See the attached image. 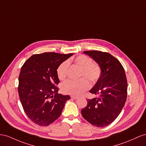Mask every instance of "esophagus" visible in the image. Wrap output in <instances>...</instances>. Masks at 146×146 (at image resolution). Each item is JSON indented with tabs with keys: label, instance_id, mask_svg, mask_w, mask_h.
I'll list each match as a JSON object with an SVG mask.
<instances>
[{
	"label": "esophagus",
	"instance_id": "esophagus-1",
	"mask_svg": "<svg viewBox=\"0 0 146 146\" xmlns=\"http://www.w3.org/2000/svg\"><path fill=\"white\" fill-rule=\"evenodd\" d=\"M71 98H73V99H74V100H76V99H78L79 97H77V96H71Z\"/></svg>",
	"mask_w": 146,
	"mask_h": 146
}]
</instances>
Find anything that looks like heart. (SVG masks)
Wrapping results in <instances>:
<instances>
[{
    "label": "heart",
    "instance_id": "obj_1",
    "mask_svg": "<svg viewBox=\"0 0 146 146\" xmlns=\"http://www.w3.org/2000/svg\"><path fill=\"white\" fill-rule=\"evenodd\" d=\"M77 65L81 68V77L83 78L78 81H67L62 86V91L65 94L79 95L88 89L90 87L88 80L92 82H96L101 75V68L100 66L93 62L92 59L85 55H80L74 59ZM69 64L64 61L58 66L57 70V76L60 80H64L67 76Z\"/></svg>",
    "mask_w": 146,
    "mask_h": 146
}]
</instances>
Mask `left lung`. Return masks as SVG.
<instances>
[{
    "mask_svg": "<svg viewBox=\"0 0 146 146\" xmlns=\"http://www.w3.org/2000/svg\"><path fill=\"white\" fill-rule=\"evenodd\" d=\"M97 62L101 75L90 92L97 97L87 100L81 114L87 122L97 127H106L114 121L125 105L127 97V81L120 62L107 52H83Z\"/></svg>",
    "mask_w": 146,
    "mask_h": 146,
    "instance_id": "left-lung-1",
    "label": "left lung"
}]
</instances>
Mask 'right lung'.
<instances>
[{"mask_svg": "<svg viewBox=\"0 0 146 146\" xmlns=\"http://www.w3.org/2000/svg\"><path fill=\"white\" fill-rule=\"evenodd\" d=\"M73 54L44 52L32 56L21 69L18 93L23 109L33 122L47 126L60 117L69 95L59 94L57 70Z\"/></svg>", "mask_w": 146, "mask_h": 146, "instance_id": "1", "label": "right lung"}]
</instances>
